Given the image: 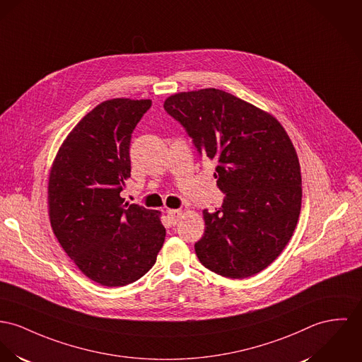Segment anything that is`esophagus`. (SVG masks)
<instances>
[{"label":"esophagus","mask_w":362,"mask_h":362,"mask_svg":"<svg viewBox=\"0 0 362 362\" xmlns=\"http://www.w3.org/2000/svg\"><path fill=\"white\" fill-rule=\"evenodd\" d=\"M167 214L169 222L172 223V224H176L177 221H179V218H180V215H182V211L180 209H169Z\"/></svg>","instance_id":"34e87169"}]
</instances>
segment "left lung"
Here are the masks:
<instances>
[{
  "label": "left lung",
  "mask_w": 362,
  "mask_h": 362,
  "mask_svg": "<svg viewBox=\"0 0 362 362\" xmlns=\"http://www.w3.org/2000/svg\"><path fill=\"white\" fill-rule=\"evenodd\" d=\"M164 109L199 154L218 163L222 208L204 209V237L194 245L211 272L241 279L270 266L289 243L302 206L300 164L279 119L215 88L170 95Z\"/></svg>",
  "instance_id": "obj_1"
}]
</instances>
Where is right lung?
Masks as SVG:
<instances>
[{
  "label": "right lung",
  "mask_w": 362,
  "mask_h": 362,
  "mask_svg": "<svg viewBox=\"0 0 362 362\" xmlns=\"http://www.w3.org/2000/svg\"><path fill=\"white\" fill-rule=\"evenodd\" d=\"M150 99L105 100L62 143L48 179L54 234L83 274L105 286L143 277L165 241L161 212L124 202L132 132Z\"/></svg>",
  "instance_id": "add662e5"
}]
</instances>
